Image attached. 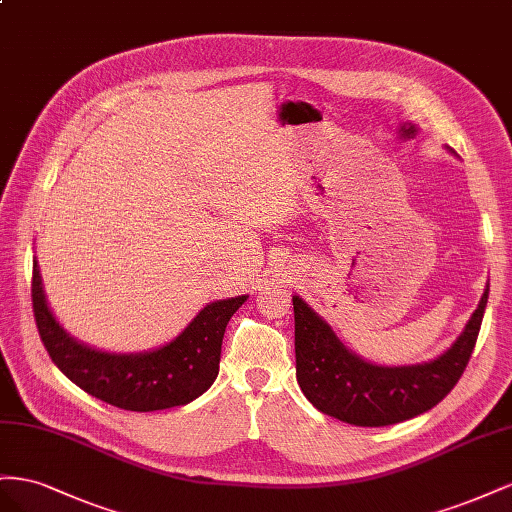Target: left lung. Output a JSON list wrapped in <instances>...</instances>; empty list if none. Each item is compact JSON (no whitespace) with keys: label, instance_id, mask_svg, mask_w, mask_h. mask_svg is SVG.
Segmentation results:
<instances>
[{"label":"left lung","instance_id":"left-lung-1","mask_svg":"<svg viewBox=\"0 0 512 512\" xmlns=\"http://www.w3.org/2000/svg\"><path fill=\"white\" fill-rule=\"evenodd\" d=\"M487 298L489 285L463 332L444 354L418 364L384 367L345 347L324 317L300 296H291L296 377L304 397L319 412L356 427H386L429 412L463 375L483 324Z\"/></svg>","mask_w":512,"mask_h":512}]
</instances>
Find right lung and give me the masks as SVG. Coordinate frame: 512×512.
Returning a JSON list of instances; mask_svg holds the SVG:
<instances>
[{"label":"right lung","instance_id":"add662e5","mask_svg":"<svg viewBox=\"0 0 512 512\" xmlns=\"http://www.w3.org/2000/svg\"><path fill=\"white\" fill-rule=\"evenodd\" d=\"M246 298L206 304L178 337L150 352L115 354L85 345L64 330L47 302L38 261L34 259V317L51 360L87 394L130 412L167 410L201 397L218 375L229 319Z\"/></svg>","mask_w":512,"mask_h":512}]
</instances>
